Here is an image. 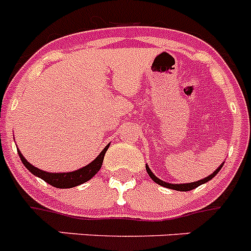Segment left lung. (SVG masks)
<instances>
[{
    "mask_svg": "<svg viewBox=\"0 0 251 251\" xmlns=\"http://www.w3.org/2000/svg\"><path fill=\"white\" fill-rule=\"evenodd\" d=\"M224 163H225V162H223V165L219 166V167H217L216 170H215L214 172L210 175V176L205 177V178L200 179V181H196V182H190V183H168V182H165V181L159 179L158 177L156 176V175H153V172L151 171V168L148 167V165H146V170H147V172H148V175H150L151 178H152L156 183H158L159 186H163V187L171 188V190H177V191H191V190H194V188L199 187L200 185H203V183H206L207 181H210V179L214 178V177L217 175V172H219V171L223 168Z\"/></svg>",
    "mask_w": 251,
    "mask_h": 251,
    "instance_id": "left-lung-1",
    "label": "left lung"
}]
</instances>
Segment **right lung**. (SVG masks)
<instances>
[{
	"mask_svg": "<svg viewBox=\"0 0 251 251\" xmlns=\"http://www.w3.org/2000/svg\"><path fill=\"white\" fill-rule=\"evenodd\" d=\"M109 148V145H106L105 148L101 151L98 154V157L92 161L89 165H86L85 167H81L79 170H75L73 172H46V171L40 170V168L35 167L30 163V162L26 161V158L22 156L21 151L17 148V152H19V156L21 158V162L24 163L26 168L30 171L31 174L35 175L36 177H40L41 179H44L46 183L54 186L57 188H72L75 186H79L81 183L89 181L92 177H94L95 175L98 174V171L100 170L101 165H103L104 154Z\"/></svg>",
	"mask_w": 251,
	"mask_h": 251,
	"instance_id": "1",
	"label": "right lung"
}]
</instances>
